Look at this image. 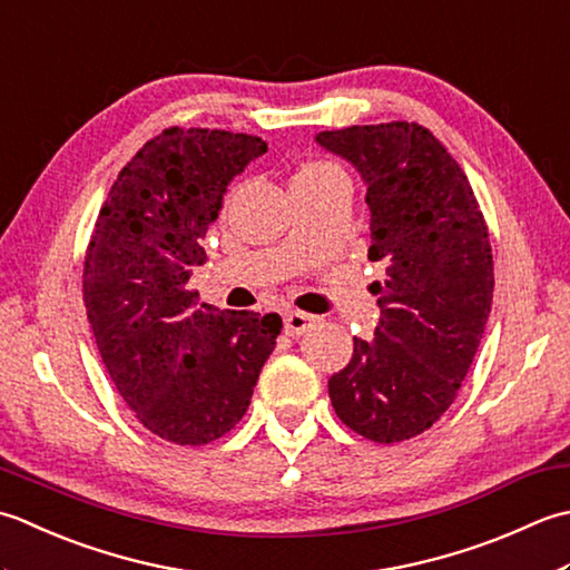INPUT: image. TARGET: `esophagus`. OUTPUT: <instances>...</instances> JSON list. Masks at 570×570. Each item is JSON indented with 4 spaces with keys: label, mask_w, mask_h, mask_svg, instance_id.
<instances>
[{
    "label": "esophagus",
    "mask_w": 570,
    "mask_h": 570,
    "mask_svg": "<svg viewBox=\"0 0 570 570\" xmlns=\"http://www.w3.org/2000/svg\"><path fill=\"white\" fill-rule=\"evenodd\" d=\"M317 317L307 315V312H299V309H289L283 315V324H285V334L287 336H299L309 332L312 327H315Z\"/></svg>",
    "instance_id": "1"
}]
</instances>
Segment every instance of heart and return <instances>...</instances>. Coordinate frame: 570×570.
Segmentation results:
<instances>
[{
	"mask_svg": "<svg viewBox=\"0 0 570 570\" xmlns=\"http://www.w3.org/2000/svg\"><path fill=\"white\" fill-rule=\"evenodd\" d=\"M334 171H340V167L332 165V161H324V159H309V161H305V165H302V167L295 171L293 184H302V181H317V179L330 177V174H334ZM293 184H289V187H293Z\"/></svg>",
	"mask_w": 570,
	"mask_h": 570,
	"instance_id": "1",
	"label": "heart"
}]
</instances>
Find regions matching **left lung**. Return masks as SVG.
I'll use <instances>...</instances> for the list:
<instances>
[{"label":"left lung","instance_id":"8db88e82","mask_svg":"<svg viewBox=\"0 0 570 570\" xmlns=\"http://www.w3.org/2000/svg\"><path fill=\"white\" fill-rule=\"evenodd\" d=\"M366 181L368 258L386 263L374 283V340L330 379L340 421L374 443L428 431L468 376L492 309L490 230L468 177L417 122L352 125L317 135Z\"/></svg>","mask_w":570,"mask_h":570}]
</instances>
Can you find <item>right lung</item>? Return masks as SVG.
I'll return each mask as SVG.
<instances>
[{
  "label": "right lung",
  "instance_id": "add662e5",
  "mask_svg": "<svg viewBox=\"0 0 570 570\" xmlns=\"http://www.w3.org/2000/svg\"><path fill=\"white\" fill-rule=\"evenodd\" d=\"M268 153L255 135L167 127L120 169L92 226L83 302L102 364L135 417L206 445L246 415L281 315L216 309L189 289L228 181Z\"/></svg>",
  "mask_w": 570,
  "mask_h": 570
}]
</instances>
